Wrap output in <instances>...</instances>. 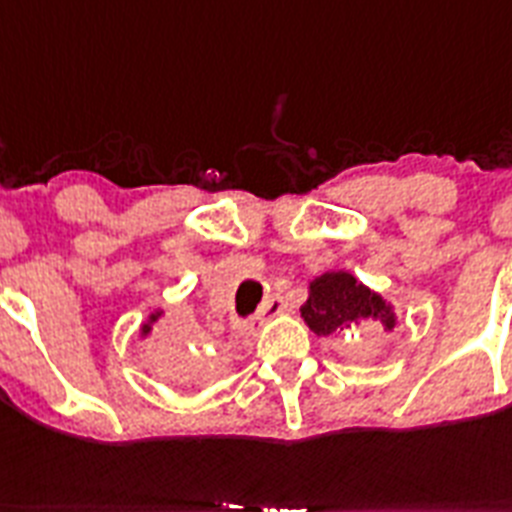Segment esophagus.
Instances as JSON below:
<instances>
[{"instance_id":"34e87169","label":"esophagus","mask_w":512,"mask_h":512,"mask_svg":"<svg viewBox=\"0 0 512 512\" xmlns=\"http://www.w3.org/2000/svg\"><path fill=\"white\" fill-rule=\"evenodd\" d=\"M283 309H286V302H283V296L273 294V296H268V299H265L263 307H260V312H257L255 320H265V317L281 315Z\"/></svg>"}]
</instances>
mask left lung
Returning <instances> with one entry per match:
<instances>
[{"label":"left lung","instance_id":"left-lung-1","mask_svg":"<svg viewBox=\"0 0 512 512\" xmlns=\"http://www.w3.org/2000/svg\"><path fill=\"white\" fill-rule=\"evenodd\" d=\"M302 317L317 336L343 333L364 320H382L393 328L395 320L375 291L356 281L349 273H325L309 283V299L302 307Z\"/></svg>","mask_w":512,"mask_h":512}]
</instances>
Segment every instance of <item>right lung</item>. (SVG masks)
<instances>
[{
  "instance_id": "obj_1",
  "label": "right lung",
  "mask_w": 512,
  "mask_h": 512,
  "mask_svg": "<svg viewBox=\"0 0 512 512\" xmlns=\"http://www.w3.org/2000/svg\"><path fill=\"white\" fill-rule=\"evenodd\" d=\"M153 320H156V315H153ZM150 330V325H143V333H148ZM195 364H200V359H195ZM192 377H203V369H192L190 372Z\"/></svg>"
}]
</instances>
